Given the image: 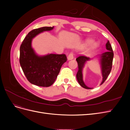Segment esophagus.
<instances>
[{"label":"esophagus","instance_id":"esophagus-1","mask_svg":"<svg viewBox=\"0 0 130 130\" xmlns=\"http://www.w3.org/2000/svg\"><path fill=\"white\" fill-rule=\"evenodd\" d=\"M74 58V56H73V53H70L69 54V55H68V57H67V59H68V60H73V59Z\"/></svg>","mask_w":130,"mask_h":130}]
</instances>
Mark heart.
<instances>
[{
  "mask_svg": "<svg viewBox=\"0 0 130 130\" xmlns=\"http://www.w3.org/2000/svg\"><path fill=\"white\" fill-rule=\"evenodd\" d=\"M85 43L86 44H90L89 45V48L88 49V51L95 49L98 46V43L95 42H93L91 39H87V40H86Z\"/></svg>",
  "mask_w": 130,
  "mask_h": 130,
  "instance_id": "b5f03b06",
  "label": "heart"
}]
</instances>
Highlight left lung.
<instances>
[{"instance_id": "left-lung-1", "label": "left lung", "mask_w": 130, "mask_h": 130, "mask_svg": "<svg viewBox=\"0 0 130 130\" xmlns=\"http://www.w3.org/2000/svg\"><path fill=\"white\" fill-rule=\"evenodd\" d=\"M106 48L108 50L107 52L102 54L101 55L99 56L101 73L102 75H103V81H102L100 85L103 84L106 80V78L108 76L110 72L111 71L112 67V62L114 54L111 45L109 43V41H108L107 43L106 44ZM90 60V58L84 56H78L76 59L78 64V72L76 74L77 80L81 87L86 89H92V88L87 87L85 84L83 80L82 70H83L86 63Z\"/></svg>"}]
</instances>
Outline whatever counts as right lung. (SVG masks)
Instances as JSON below:
<instances>
[{"mask_svg": "<svg viewBox=\"0 0 130 130\" xmlns=\"http://www.w3.org/2000/svg\"><path fill=\"white\" fill-rule=\"evenodd\" d=\"M54 27L44 26L31 31L20 47L19 62L23 72L31 84L41 87L52 86L62 66L67 60L64 54H49L39 56L31 45L32 39L37 35L44 31L52 30Z\"/></svg>", "mask_w": 130, "mask_h": 130, "instance_id": "obj_1", "label": "right lung"}]
</instances>
